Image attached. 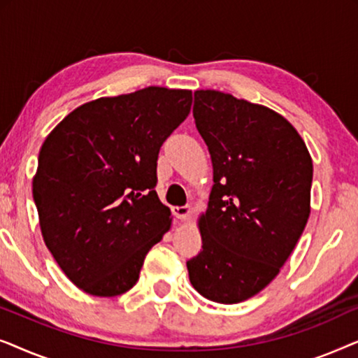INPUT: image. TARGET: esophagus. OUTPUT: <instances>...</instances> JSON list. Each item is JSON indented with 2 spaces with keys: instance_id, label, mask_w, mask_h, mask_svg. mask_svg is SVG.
<instances>
[{
  "instance_id": "obj_1",
  "label": "esophagus",
  "mask_w": 358,
  "mask_h": 358,
  "mask_svg": "<svg viewBox=\"0 0 358 358\" xmlns=\"http://www.w3.org/2000/svg\"><path fill=\"white\" fill-rule=\"evenodd\" d=\"M173 213L178 220H187L189 215H190V207H189V205H182V207H174Z\"/></svg>"
}]
</instances>
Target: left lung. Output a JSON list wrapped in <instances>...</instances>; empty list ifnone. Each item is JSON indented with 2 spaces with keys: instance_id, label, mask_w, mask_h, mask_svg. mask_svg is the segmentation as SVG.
<instances>
[{
  "instance_id": "1",
  "label": "left lung",
  "mask_w": 358,
  "mask_h": 358,
  "mask_svg": "<svg viewBox=\"0 0 358 358\" xmlns=\"http://www.w3.org/2000/svg\"><path fill=\"white\" fill-rule=\"evenodd\" d=\"M192 112L213 187L189 280L202 296L233 305L266 288L295 249L310 217L313 161L290 122L266 106L200 90Z\"/></svg>"
}]
</instances>
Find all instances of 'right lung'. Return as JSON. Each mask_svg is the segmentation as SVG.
I'll return each mask as SVG.
<instances>
[{
  "label": "right lung",
  "instance_id": "obj_1",
  "mask_svg": "<svg viewBox=\"0 0 358 358\" xmlns=\"http://www.w3.org/2000/svg\"><path fill=\"white\" fill-rule=\"evenodd\" d=\"M192 91L150 86L86 102L43 141L32 194L43 241L94 296L129 292L171 228L156 194L161 145L189 115Z\"/></svg>",
  "mask_w": 358,
  "mask_h": 358
}]
</instances>
